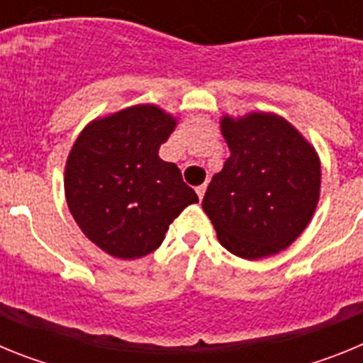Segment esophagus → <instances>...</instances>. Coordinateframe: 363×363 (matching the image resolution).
<instances>
[{
    "label": "esophagus",
    "instance_id": "esophagus-1",
    "mask_svg": "<svg viewBox=\"0 0 363 363\" xmlns=\"http://www.w3.org/2000/svg\"><path fill=\"white\" fill-rule=\"evenodd\" d=\"M205 191H207V184H203V185H200V187H196V194H198V198H203V194H205Z\"/></svg>",
    "mask_w": 363,
    "mask_h": 363
}]
</instances>
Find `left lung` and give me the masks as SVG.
<instances>
[{
    "mask_svg": "<svg viewBox=\"0 0 363 363\" xmlns=\"http://www.w3.org/2000/svg\"><path fill=\"white\" fill-rule=\"evenodd\" d=\"M220 129L230 156L211 179L201 207L229 252L245 259L277 255L316 211L318 154L294 125L272 112L223 116Z\"/></svg>",
    "mask_w": 363,
    "mask_h": 363,
    "instance_id": "1",
    "label": "left lung"
}]
</instances>
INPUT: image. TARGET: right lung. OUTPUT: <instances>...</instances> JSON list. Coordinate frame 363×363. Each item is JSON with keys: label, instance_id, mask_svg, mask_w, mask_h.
Listing matches in <instances>:
<instances>
[{"label": "right lung", "instance_id": "1", "mask_svg": "<svg viewBox=\"0 0 363 363\" xmlns=\"http://www.w3.org/2000/svg\"><path fill=\"white\" fill-rule=\"evenodd\" d=\"M176 123L156 105H134L92 120L70 149V214L86 238L114 258L156 251L172 220L198 201L178 167L158 156Z\"/></svg>", "mask_w": 363, "mask_h": 363}]
</instances>
